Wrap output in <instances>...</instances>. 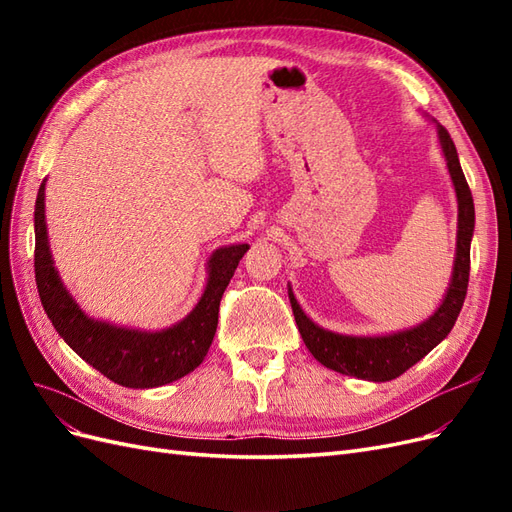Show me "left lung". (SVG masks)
Returning <instances> with one entry per match:
<instances>
[{
  "mask_svg": "<svg viewBox=\"0 0 512 512\" xmlns=\"http://www.w3.org/2000/svg\"><path fill=\"white\" fill-rule=\"evenodd\" d=\"M440 147L444 160L451 173L455 194H457V252L453 280L448 284L446 297L442 305L418 327L397 331L380 337H354L339 335L318 327L305 316L294 299L292 288H288V299L292 305L294 320H297L299 333L307 350L314 354V359L324 367L339 371L344 376H354L371 382H386L404 374L414 363L423 359L427 352L436 348L442 339L451 333L455 320L461 312V305L466 301L468 280H470V241L474 232V200L468 188L466 175H463L457 149L451 134L444 126H438Z\"/></svg>",
  "mask_w": 512,
  "mask_h": 512,
  "instance_id": "obj_1",
  "label": "left lung"
}]
</instances>
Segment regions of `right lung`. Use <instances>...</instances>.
Segmentation results:
<instances>
[{"label":"right lung","mask_w":512,"mask_h":512,"mask_svg":"<svg viewBox=\"0 0 512 512\" xmlns=\"http://www.w3.org/2000/svg\"><path fill=\"white\" fill-rule=\"evenodd\" d=\"M44 185L46 179L38 190L34 211V269L42 307L55 331L83 361L96 367L108 380L128 389H153L188 376L209 352L218 329L222 294L250 245H228L213 252L203 297L173 327L156 333L113 327L108 322L89 318L59 280L46 237Z\"/></svg>","instance_id":"add662e5"}]
</instances>
